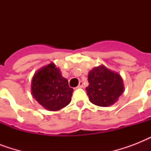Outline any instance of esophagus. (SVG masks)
<instances>
[{
    "instance_id": "1",
    "label": "esophagus",
    "mask_w": 151,
    "mask_h": 151,
    "mask_svg": "<svg viewBox=\"0 0 151 151\" xmlns=\"http://www.w3.org/2000/svg\"><path fill=\"white\" fill-rule=\"evenodd\" d=\"M83 87V81H79V84H78V88H81Z\"/></svg>"
}]
</instances>
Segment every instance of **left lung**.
Listing matches in <instances>:
<instances>
[{"mask_svg": "<svg viewBox=\"0 0 151 151\" xmlns=\"http://www.w3.org/2000/svg\"><path fill=\"white\" fill-rule=\"evenodd\" d=\"M89 85L85 89L90 102L99 106H110L114 104L124 92V83L119 73L104 65L96 66L89 71Z\"/></svg>", "mask_w": 151, "mask_h": 151, "instance_id": "obj_1", "label": "left lung"}]
</instances>
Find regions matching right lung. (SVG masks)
<instances>
[{
  "instance_id": "right-lung-1",
  "label": "right lung",
  "mask_w": 151,
  "mask_h": 151,
  "mask_svg": "<svg viewBox=\"0 0 151 151\" xmlns=\"http://www.w3.org/2000/svg\"><path fill=\"white\" fill-rule=\"evenodd\" d=\"M73 91L54 63L39 69L32 78V96L49 111H57L68 105Z\"/></svg>"
}]
</instances>
